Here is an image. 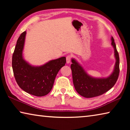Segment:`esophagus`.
I'll return each mask as SVG.
<instances>
[{
	"label": "esophagus",
	"instance_id": "obj_1",
	"mask_svg": "<svg viewBox=\"0 0 130 130\" xmlns=\"http://www.w3.org/2000/svg\"><path fill=\"white\" fill-rule=\"evenodd\" d=\"M66 59H67V63H69L71 62V55H67V58H66Z\"/></svg>",
	"mask_w": 130,
	"mask_h": 130
}]
</instances>
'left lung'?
Here are the masks:
<instances>
[{
	"instance_id": "left-lung-1",
	"label": "left lung",
	"mask_w": 130,
	"mask_h": 130,
	"mask_svg": "<svg viewBox=\"0 0 130 130\" xmlns=\"http://www.w3.org/2000/svg\"><path fill=\"white\" fill-rule=\"evenodd\" d=\"M116 58L114 70L111 75L105 78H95L88 75L83 67L75 59H72L71 68L72 72L73 83L75 90L80 95L85 98L100 96L112 88L116 83L119 75V56L114 39L111 38Z\"/></svg>"
}]
</instances>
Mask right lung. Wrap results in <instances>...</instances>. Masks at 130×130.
Wrapping results in <instances>:
<instances>
[{"instance_id":"1","label":"right lung","mask_w":130,"mask_h":130,"mask_svg":"<svg viewBox=\"0 0 130 130\" xmlns=\"http://www.w3.org/2000/svg\"><path fill=\"white\" fill-rule=\"evenodd\" d=\"M26 32L18 38L12 57V68L19 87L28 93L37 96L48 94L52 89L55 77L66 63L65 57L50 61L43 65H30L22 56Z\"/></svg>"}]
</instances>
